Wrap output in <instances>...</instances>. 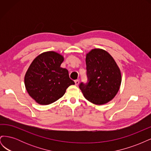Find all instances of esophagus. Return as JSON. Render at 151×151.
Instances as JSON below:
<instances>
[{
    "instance_id": "1",
    "label": "esophagus",
    "mask_w": 151,
    "mask_h": 151,
    "mask_svg": "<svg viewBox=\"0 0 151 151\" xmlns=\"http://www.w3.org/2000/svg\"><path fill=\"white\" fill-rule=\"evenodd\" d=\"M79 80H76L75 81V85L76 86H78L79 85Z\"/></svg>"
}]
</instances>
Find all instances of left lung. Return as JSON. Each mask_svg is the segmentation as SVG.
I'll use <instances>...</instances> for the list:
<instances>
[{
  "mask_svg": "<svg viewBox=\"0 0 151 151\" xmlns=\"http://www.w3.org/2000/svg\"><path fill=\"white\" fill-rule=\"evenodd\" d=\"M89 83H81L84 98L94 104H104L115 98L122 83L119 67L106 50L94 48L86 54Z\"/></svg>",
  "mask_w": 151,
  "mask_h": 151,
  "instance_id": "left-lung-1",
  "label": "left lung"
}]
</instances>
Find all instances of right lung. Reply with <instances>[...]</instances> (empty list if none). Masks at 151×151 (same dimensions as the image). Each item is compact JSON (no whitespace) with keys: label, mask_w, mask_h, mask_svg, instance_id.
Wrapping results in <instances>:
<instances>
[{"label":"right lung","mask_w":151,"mask_h":151,"mask_svg":"<svg viewBox=\"0 0 151 151\" xmlns=\"http://www.w3.org/2000/svg\"><path fill=\"white\" fill-rule=\"evenodd\" d=\"M63 55L53 51L40 54L31 62L24 76L27 92L35 101L47 105L57 101L70 85L75 84L66 68L60 67Z\"/></svg>","instance_id":"right-lung-1"}]
</instances>
